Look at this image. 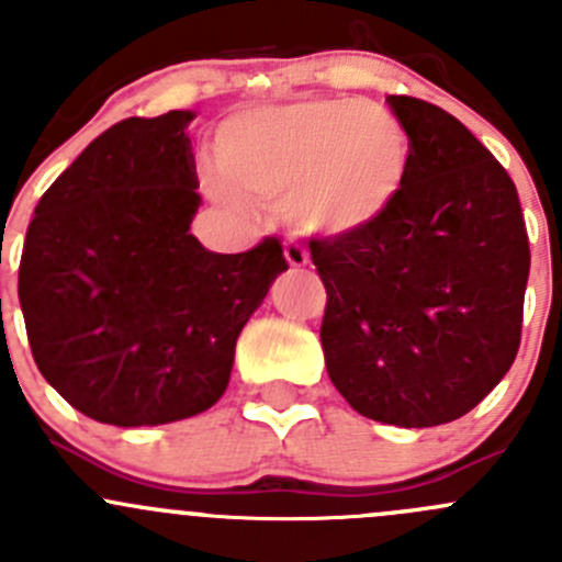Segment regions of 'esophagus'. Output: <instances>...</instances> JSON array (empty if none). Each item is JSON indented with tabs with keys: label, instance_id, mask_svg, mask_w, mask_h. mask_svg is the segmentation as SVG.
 <instances>
[{
	"label": "esophagus",
	"instance_id": "1",
	"mask_svg": "<svg viewBox=\"0 0 562 562\" xmlns=\"http://www.w3.org/2000/svg\"><path fill=\"white\" fill-rule=\"evenodd\" d=\"M285 260L293 266V269H302V266L310 263V252L302 247V241L288 239L285 241Z\"/></svg>",
	"mask_w": 562,
	"mask_h": 562
}]
</instances>
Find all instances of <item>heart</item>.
<instances>
[{
	"label": "heart",
	"instance_id": "heart-1",
	"mask_svg": "<svg viewBox=\"0 0 562 562\" xmlns=\"http://www.w3.org/2000/svg\"><path fill=\"white\" fill-rule=\"evenodd\" d=\"M220 176L209 190L228 206L282 195L296 228L345 234L370 225L400 195L411 146L400 122L350 100L255 108L231 116L214 140Z\"/></svg>",
	"mask_w": 562,
	"mask_h": 562
}]
</instances>
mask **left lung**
Here are the masks:
<instances>
[{
  "label": "left lung",
  "mask_w": 562,
  "mask_h": 562,
  "mask_svg": "<svg viewBox=\"0 0 562 562\" xmlns=\"http://www.w3.org/2000/svg\"><path fill=\"white\" fill-rule=\"evenodd\" d=\"M411 146L394 203L313 239L326 285V370L361 416L438 427L473 411L517 359L530 245L517 187L443 108L391 94Z\"/></svg>",
  "instance_id": "obj_1"
}]
</instances>
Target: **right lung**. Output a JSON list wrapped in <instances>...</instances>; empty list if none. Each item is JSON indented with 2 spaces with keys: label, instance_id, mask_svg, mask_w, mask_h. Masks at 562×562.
<instances>
[{
  "label": "right lung",
  "instance_id": "right-lung-1",
  "mask_svg": "<svg viewBox=\"0 0 562 562\" xmlns=\"http://www.w3.org/2000/svg\"><path fill=\"white\" fill-rule=\"evenodd\" d=\"M192 111L108 127L40 198L19 266L37 370L76 411L157 427L225 394L236 339L277 274L280 239L209 252Z\"/></svg>",
  "mask_w": 562,
  "mask_h": 562
}]
</instances>
